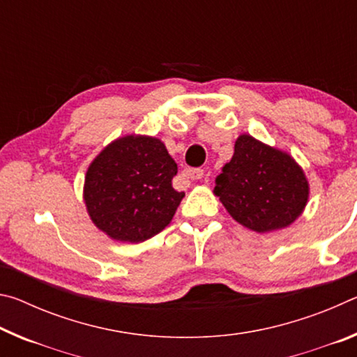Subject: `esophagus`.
Masks as SVG:
<instances>
[{
    "label": "esophagus",
    "instance_id": "34e87169",
    "mask_svg": "<svg viewBox=\"0 0 357 357\" xmlns=\"http://www.w3.org/2000/svg\"><path fill=\"white\" fill-rule=\"evenodd\" d=\"M185 176L192 181H198L203 178V170H200V168H192V170L185 172Z\"/></svg>",
    "mask_w": 357,
    "mask_h": 357
}]
</instances>
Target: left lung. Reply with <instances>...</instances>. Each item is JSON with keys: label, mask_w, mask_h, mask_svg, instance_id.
Here are the masks:
<instances>
[{"label": "left lung", "mask_w": 357, "mask_h": 357, "mask_svg": "<svg viewBox=\"0 0 357 357\" xmlns=\"http://www.w3.org/2000/svg\"><path fill=\"white\" fill-rule=\"evenodd\" d=\"M214 195L228 214L255 233L287 228L304 213L310 184L291 154L243 134L215 179Z\"/></svg>", "instance_id": "8db88e82"}]
</instances>
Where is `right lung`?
I'll return each instance as SVG.
<instances>
[{
    "label": "right lung",
    "mask_w": 357,
    "mask_h": 357,
    "mask_svg": "<svg viewBox=\"0 0 357 357\" xmlns=\"http://www.w3.org/2000/svg\"><path fill=\"white\" fill-rule=\"evenodd\" d=\"M178 165L160 138L119 137L89 164L83 202L91 222L119 243H143L172 222L184 192L173 189Z\"/></svg>",
    "instance_id": "obj_1"
}]
</instances>
